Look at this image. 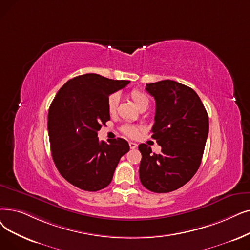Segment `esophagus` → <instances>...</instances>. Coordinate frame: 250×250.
I'll list each match as a JSON object with an SVG mask.
<instances>
[{
    "mask_svg": "<svg viewBox=\"0 0 250 250\" xmlns=\"http://www.w3.org/2000/svg\"><path fill=\"white\" fill-rule=\"evenodd\" d=\"M128 145H129V148H131V149H136L137 146H138V145H137L136 143H134V142H129Z\"/></svg>",
    "mask_w": 250,
    "mask_h": 250,
    "instance_id": "34e87169",
    "label": "esophagus"
}]
</instances>
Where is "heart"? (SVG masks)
I'll list each match as a JSON object with an SVG mask.
<instances>
[{
	"label": "heart",
	"mask_w": 250,
	"mask_h": 250,
	"mask_svg": "<svg viewBox=\"0 0 250 250\" xmlns=\"http://www.w3.org/2000/svg\"><path fill=\"white\" fill-rule=\"evenodd\" d=\"M129 98L133 100L135 105L139 108V109H146L149 105V98L148 96L141 92L140 90H133L131 93H129ZM119 101V96L116 93H113L109 95L107 99V110L109 112V114H114L117 109V105ZM122 132L126 135L127 137L135 138L138 136L140 132V127L136 125H125L122 126Z\"/></svg>",
	"instance_id": "1"
}]
</instances>
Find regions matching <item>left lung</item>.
<instances>
[{
  "label": "left lung",
  "mask_w": 250,
  "mask_h": 250,
  "mask_svg": "<svg viewBox=\"0 0 250 250\" xmlns=\"http://www.w3.org/2000/svg\"><path fill=\"white\" fill-rule=\"evenodd\" d=\"M156 102L152 138L161 152L152 153L140 144L139 176L142 185L155 193L175 191L196 173L208 135V115L193 89L175 81L146 83Z\"/></svg>",
  "instance_id": "obj_1"
}]
</instances>
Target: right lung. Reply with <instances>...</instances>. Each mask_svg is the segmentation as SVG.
Returning <instances> with one entry per match:
<instances>
[{"label": "right lung", "mask_w": 250, "mask_h": 250, "mask_svg": "<svg viewBox=\"0 0 250 250\" xmlns=\"http://www.w3.org/2000/svg\"><path fill=\"white\" fill-rule=\"evenodd\" d=\"M129 81L96 73L79 75L63 84L48 113L51 153L60 175L71 185L96 192L109 185L119 159L129 150L122 138L99 141L98 131L110 119L109 95Z\"/></svg>", "instance_id": "right-lung-1"}]
</instances>
